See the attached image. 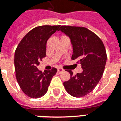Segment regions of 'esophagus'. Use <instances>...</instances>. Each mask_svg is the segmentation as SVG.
Instances as JSON below:
<instances>
[{"mask_svg": "<svg viewBox=\"0 0 121 121\" xmlns=\"http://www.w3.org/2000/svg\"><path fill=\"white\" fill-rule=\"evenodd\" d=\"M62 72H63V69H61V68L58 69V73H62Z\"/></svg>", "mask_w": 121, "mask_h": 121, "instance_id": "esophagus-1", "label": "esophagus"}]
</instances>
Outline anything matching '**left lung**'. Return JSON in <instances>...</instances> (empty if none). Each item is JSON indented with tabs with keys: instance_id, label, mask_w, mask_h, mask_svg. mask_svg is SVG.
<instances>
[{
	"instance_id": "left-lung-1",
	"label": "left lung",
	"mask_w": 121,
	"mask_h": 121,
	"mask_svg": "<svg viewBox=\"0 0 121 121\" xmlns=\"http://www.w3.org/2000/svg\"><path fill=\"white\" fill-rule=\"evenodd\" d=\"M61 32L68 36L73 47L72 60L78 59L83 71L64 82L63 86L71 96L82 97L93 91L104 73L107 56L104 45L95 34L86 28L61 26Z\"/></svg>"
}]
</instances>
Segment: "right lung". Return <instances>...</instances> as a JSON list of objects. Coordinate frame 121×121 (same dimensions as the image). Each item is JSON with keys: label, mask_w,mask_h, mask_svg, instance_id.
Segmentation results:
<instances>
[{"label": "right lung", "mask_w": 121, "mask_h": 121, "mask_svg": "<svg viewBox=\"0 0 121 121\" xmlns=\"http://www.w3.org/2000/svg\"><path fill=\"white\" fill-rule=\"evenodd\" d=\"M60 26H41L23 37L15 52V76L21 89L31 98H39L47 92L52 78L57 72L52 68L42 73L37 69L46 56L47 41Z\"/></svg>", "instance_id": "obj_1"}]
</instances>
